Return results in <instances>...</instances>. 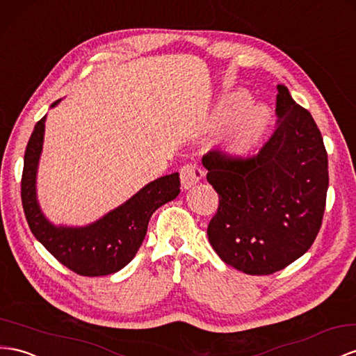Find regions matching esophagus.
Masks as SVG:
<instances>
[{
    "label": "esophagus",
    "instance_id": "34e87169",
    "mask_svg": "<svg viewBox=\"0 0 356 356\" xmlns=\"http://www.w3.org/2000/svg\"><path fill=\"white\" fill-rule=\"evenodd\" d=\"M205 172L202 170L196 165H186L182 166L179 170V179H181V188L182 190H188L193 186H196L197 182L204 178Z\"/></svg>",
    "mask_w": 356,
    "mask_h": 356
}]
</instances>
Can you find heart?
I'll return each instance as SVG.
<instances>
[{
    "label": "heart",
    "mask_w": 356,
    "mask_h": 356,
    "mask_svg": "<svg viewBox=\"0 0 356 356\" xmlns=\"http://www.w3.org/2000/svg\"><path fill=\"white\" fill-rule=\"evenodd\" d=\"M248 95L243 91L230 92L218 102L213 113L214 126H223L226 147L236 156L247 154L259 142L271 124V113L262 104H247Z\"/></svg>",
    "instance_id": "obj_1"
}]
</instances>
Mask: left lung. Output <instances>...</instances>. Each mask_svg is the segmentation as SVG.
<instances>
[{
	"label": "left lung",
	"instance_id": "8db88e82",
	"mask_svg": "<svg viewBox=\"0 0 356 356\" xmlns=\"http://www.w3.org/2000/svg\"><path fill=\"white\" fill-rule=\"evenodd\" d=\"M277 127L256 156L202 157L218 193L208 239L223 262L250 275L283 270L312 247L322 226L328 154L310 112L277 85Z\"/></svg>",
	"mask_w": 356,
	"mask_h": 356
}]
</instances>
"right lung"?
Returning a JSON list of instances; mask_svg holds the SVG:
<instances>
[{
    "mask_svg": "<svg viewBox=\"0 0 356 356\" xmlns=\"http://www.w3.org/2000/svg\"><path fill=\"white\" fill-rule=\"evenodd\" d=\"M58 103L56 100L51 108ZM44 121L46 117L35 124L24 157L21 196L28 226L47 252L73 273L85 277L117 273L136 256L152 213L179 195L178 172L149 182L121 207L88 226H55L43 216L35 193Z\"/></svg>",
    "mask_w": 356,
    "mask_h": 356,
    "instance_id": "right-lung-1",
    "label": "right lung"
}]
</instances>
